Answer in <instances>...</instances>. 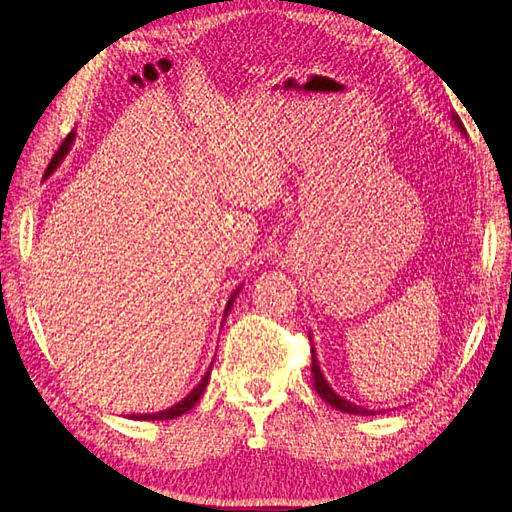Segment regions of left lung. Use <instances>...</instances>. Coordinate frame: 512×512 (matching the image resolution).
<instances>
[{"label": "left lung", "mask_w": 512, "mask_h": 512, "mask_svg": "<svg viewBox=\"0 0 512 512\" xmlns=\"http://www.w3.org/2000/svg\"><path fill=\"white\" fill-rule=\"evenodd\" d=\"M452 125H454L458 131H461V136H467V131H465L461 119H458V114H454V112H452ZM309 339H311V331H309ZM311 342H313V339H311ZM311 378H313V389L318 391V396H320L324 402H329V404L333 406V409H337V411L350 413V415H383V413H385V411H370V409H365V406H359V404H355V402H350V400L339 396V393H337V391L329 385V381H326V378H324V374H322V370H320V363H318L316 348H313V344H311Z\"/></svg>", "instance_id": "left-lung-1"}]
</instances>
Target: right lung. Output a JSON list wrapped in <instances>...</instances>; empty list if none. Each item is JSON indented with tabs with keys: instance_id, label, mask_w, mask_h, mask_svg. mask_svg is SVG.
<instances>
[{
	"instance_id": "1",
	"label": "right lung",
	"mask_w": 512,
	"mask_h": 512,
	"mask_svg": "<svg viewBox=\"0 0 512 512\" xmlns=\"http://www.w3.org/2000/svg\"><path fill=\"white\" fill-rule=\"evenodd\" d=\"M73 140H75V131H71V134L64 138V142L60 144V149H58V153L51 157V162H49V166H47V170H45V179L47 177H51L58 170V166L64 162V157H67V153L71 151V147H73ZM240 290H242V285L238 287V290H235L233 294H231V298H229V303H227V307H225V316H222V322H225V318L229 316V311H231V307H233V300L238 298V294H240ZM209 374H212V368H209V372H205V376L201 378V383L196 385L186 398L183 400H179L177 404H173L170 406V409H166V411H157V413H142V415H129L131 419H140V422H162V419H175V417H179V415H183V413H188L192 406L201 400V396H203V391H205V387H207V383H209Z\"/></svg>"
}]
</instances>
